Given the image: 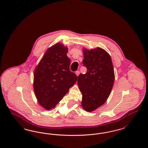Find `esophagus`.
<instances>
[{
  "label": "esophagus",
  "instance_id": "1",
  "mask_svg": "<svg viewBox=\"0 0 148 148\" xmlns=\"http://www.w3.org/2000/svg\"><path fill=\"white\" fill-rule=\"evenodd\" d=\"M75 74H76V75L78 76L79 75V74H80V72H79V71H77L76 72H75Z\"/></svg>",
  "mask_w": 148,
  "mask_h": 148
}]
</instances>
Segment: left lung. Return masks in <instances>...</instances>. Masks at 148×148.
Returning a JSON list of instances; mask_svg holds the SVG:
<instances>
[{"label": "left lung", "mask_w": 148, "mask_h": 148, "mask_svg": "<svg viewBox=\"0 0 148 148\" xmlns=\"http://www.w3.org/2000/svg\"><path fill=\"white\" fill-rule=\"evenodd\" d=\"M85 74H80L77 84L82 94V106L85 110L92 112L106 103L114 82V71L110 55L100 48L83 49Z\"/></svg>", "instance_id": "left-lung-1"}]
</instances>
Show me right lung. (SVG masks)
<instances>
[{"label": "right lung", "instance_id": "obj_1", "mask_svg": "<svg viewBox=\"0 0 148 148\" xmlns=\"http://www.w3.org/2000/svg\"><path fill=\"white\" fill-rule=\"evenodd\" d=\"M68 49L58 42L47 50L35 68L34 90L39 104L46 110L54 108L77 80L69 69Z\"/></svg>", "mask_w": 148, "mask_h": 148}]
</instances>
